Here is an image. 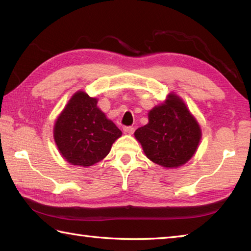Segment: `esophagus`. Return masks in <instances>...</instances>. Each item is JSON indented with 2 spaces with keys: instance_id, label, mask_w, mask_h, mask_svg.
Returning <instances> with one entry per match:
<instances>
[{
  "instance_id": "1",
  "label": "esophagus",
  "mask_w": 251,
  "mask_h": 251,
  "mask_svg": "<svg viewBox=\"0 0 251 251\" xmlns=\"http://www.w3.org/2000/svg\"><path fill=\"white\" fill-rule=\"evenodd\" d=\"M123 130H124L125 134H128V135H131L132 132H134L135 128L134 127H130V126H125L124 128H123Z\"/></svg>"
}]
</instances>
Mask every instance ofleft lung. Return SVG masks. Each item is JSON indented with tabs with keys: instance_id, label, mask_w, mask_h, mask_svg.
Segmentation results:
<instances>
[{
	"instance_id": "left-lung-1",
	"label": "left lung",
	"mask_w": 251,
	"mask_h": 251,
	"mask_svg": "<svg viewBox=\"0 0 251 251\" xmlns=\"http://www.w3.org/2000/svg\"><path fill=\"white\" fill-rule=\"evenodd\" d=\"M148 116V124L135 131L147 157L166 168L190 161L199 147L201 130L182 99L169 94L165 102L154 106Z\"/></svg>"
}]
</instances>
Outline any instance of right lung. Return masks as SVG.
Segmentation results:
<instances>
[{"label":"right lung","mask_w":251,"mask_h":251,"mask_svg":"<svg viewBox=\"0 0 251 251\" xmlns=\"http://www.w3.org/2000/svg\"><path fill=\"white\" fill-rule=\"evenodd\" d=\"M98 100L75 93L58 116L54 139L62 157L72 165L88 167L108 155L122 131L97 106Z\"/></svg>","instance_id":"add662e5"}]
</instances>
